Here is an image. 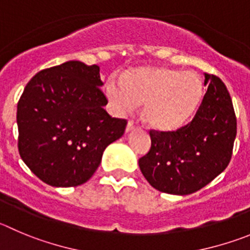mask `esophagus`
Segmentation results:
<instances>
[{"label": "esophagus", "mask_w": 250, "mask_h": 250, "mask_svg": "<svg viewBox=\"0 0 250 250\" xmlns=\"http://www.w3.org/2000/svg\"><path fill=\"white\" fill-rule=\"evenodd\" d=\"M136 125H134V122H133V121H129V122H128V125H127V128H125V133H129V132H132V130H134L136 129Z\"/></svg>", "instance_id": "34e87169"}]
</instances>
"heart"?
I'll list each match as a JSON object with an SVG mask.
<instances>
[{
    "mask_svg": "<svg viewBox=\"0 0 250 250\" xmlns=\"http://www.w3.org/2000/svg\"><path fill=\"white\" fill-rule=\"evenodd\" d=\"M104 93L112 109L125 114L144 104V121L160 132L188 125L201 104L204 83L197 74L167 66H142L125 78L111 76Z\"/></svg>",
    "mask_w": 250,
    "mask_h": 250,
    "instance_id": "heart-1",
    "label": "heart"
}]
</instances>
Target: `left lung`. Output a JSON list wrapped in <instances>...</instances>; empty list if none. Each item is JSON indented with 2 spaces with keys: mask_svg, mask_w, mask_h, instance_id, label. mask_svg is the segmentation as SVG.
<instances>
[{
  "mask_svg": "<svg viewBox=\"0 0 250 250\" xmlns=\"http://www.w3.org/2000/svg\"><path fill=\"white\" fill-rule=\"evenodd\" d=\"M205 85L208 88L193 120L176 132L151 130L150 150L139 159L144 178L162 192H196L229 164L237 136L232 100L220 78L205 74Z\"/></svg>",
  "mask_w": 250,
  "mask_h": 250,
  "instance_id": "obj_1",
  "label": "left lung"
}]
</instances>
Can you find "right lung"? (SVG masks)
Instances as JSON below:
<instances>
[{"label":"right lung","mask_w":250,"mask_h":250,"mask_svg":"<svg viewBox=\"0 0 250 250\" xmlns=\"http://www.w3.org/2000/svg\"><path fill=\"white\" fill-rule=\"evenodd\" d=\"M97 65L70 60L39 71L17 104L18 150L42 181L55 188L86 183L107 146L125 133V120L104 109Z\"/></svg>","instance_id":"obj_1"}]
</instances>
